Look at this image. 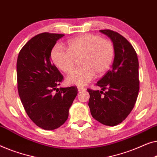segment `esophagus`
Here are the masks:
<instances>
[{"instance_id":"esophagus-1","label":"esophagus","mask_w":157,"mask_h":157,"mask_svg":"<svg viewBox=\"0 0 157 157\" xmlns=\"http://www.w3.org/2000/svg\"><path fill=\"white\" fill-rule=\"evenodd\" d=\"M78 91L80 92V91H84V90H85L86 89H85V87H82V86H78Z\"/></svg>"}]
</instances>
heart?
<instances>
[{"label":"heart","instance_id":"b5f03b06","mask_svg":"<svg viewBox=\"0 0 157 157\" xmlns=\"http://www.w3.org/2000/svg\"><path fill=\"white\" fill-rule=\"evenodd\" d=\"M50 59L59 70L68 73L79 59L81 66L67 77V83L78 86L87 85L94 75L101 76L109 69L114 57V47L109 40L100 35L85 33L67 42V50L60 45L50 50Z\"/></svg>","mask_w":157,"mask_h":157}]
</instances>
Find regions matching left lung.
<instances>
[{
  "label": "left lung",
  "instance_id": "8db88e82",
  "mask_svg": "<svg viewBox=\"0 0 157 157\" xmlns=\"http://www.w3.org/2000/svg\"><path fill=\"white\" fill-rule=\"evenodd\" d=\"M112 40L114 58L112 69L98 82L101 90L87 89L92 117L107 126L117 125L134 108L140 90L139 61L135 50L118 33L101 30Z\"/></svg>",
  "mask_w": 157,
  "mask_h": 157
}]
</instances>
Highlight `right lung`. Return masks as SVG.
<instances>
[{"instance_id":"right-lung-1","label":"right lung","mask_w":157,"mask_h":157,"mask_svg":"<svg viewBox=\"0 0 157 157\" xmlns=\"http://www.w3.org/2000/svg\"><path fill=\"white\" fill-rule=\"evenodd\" d=\"M64 35L50 33L35 35L17 56V90L21 102L30 120L45 130L56 129L65 122L78 94L75 86L57 88L63 76L50 60V50Z\"/></svg>"}]
</instances>
